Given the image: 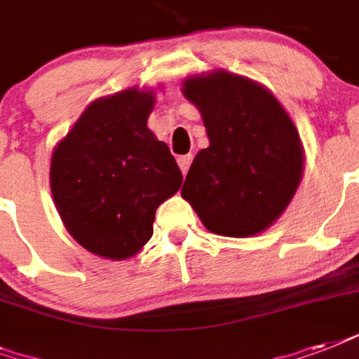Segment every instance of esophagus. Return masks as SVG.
I'll list each match as a JSON object with an SVG mask.
<instances>
[{"label": "esophagus", "mask_w": 359, "mask_h": 359, "mask_svg": "<svg viewBox=\"0 0 359 359\" xmlns=\"http://www.w3.org/2000/svg\"><path fill=\"white\" fill-rule=\"evenodd\" d=\"M191 160H194V156H191V154H186V156L179 158V168H180V171H182V175H184V177H186V173H188V169H190Z\"/></svg>", "instance_id": "obj_1"}]
</instances>
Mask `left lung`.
<instances>
[{
	"label": "left lung",
	"instance_id": "8db88e82",
	"mask_svg": "<svg viewBox=\"0 0 359 359\" xmlns=\"http://www.w3.org/2000/svg\"><path fill=\"white\" fill-rule=\"evenodd\" d=\"M182 95L199 109L208 147L194 158L180 196L210 233L245 238L266 231L304 175L290 115L262 83L227 70L188 76Z\"/></svg>",
	"mask_w": 359,
	"mask_h": 359
}]
</instances>
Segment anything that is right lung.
<instances>
[{
    "mask_svg": "<svg viewBox=\"0 0 359 359\" xmlns=\"http://www.w3.org/2000/svg\"><path fill=\"white\" fill-rule=\"evenodd\" d=\"M152 89L130 87L93 100L53 147L50 188L70 236L93 255L123 261L152 236L156 208L182 173L147 119Z\"/></svg>",
    "mask_w": 359,
    "mask_h": 359,
    "instance_id": "right-lung-1",
    "label": "right lung"
}]
</instances>
